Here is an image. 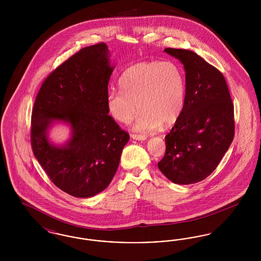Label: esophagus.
Segmentation results:
<instances>
[{
	"mask_svg": "<svg viewBox=\"0 0 261 261\" xmlns=\"http://www.w3.org/2000/svg\"><path fill=\"white\" fill-rule=\"evenodd\" d=\"M131 137H132V139L137 140V141H145L147 139V136H145V135H138V134H132Z\"/></svg>",
	"mask_w": 261,
	"mask_h": 261,
	"instance_id": "obj_1",
	"label": "esophagus"
}]
</instances>
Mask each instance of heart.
I'll list each match as a JSON object with an SVG mask.
<instances>
[{
  "label": "heart",
  "instance_id": "b5f03b06",
  "mask_svg": "<svg viewBox=\"0 0 261 261\" xmlns=\"http://www.w3.org/2000/svg\"><path fill=\"white\" fill-rule=\"evenodd\" d=\"M122 90H112L107 110L120 123H129L141 111L133 129L152 132L169 127L181 116L185 105V80L180 67L172 62H138L120 79ZM138 107H136V105Z\"/></svg>",
  "mask_w": 261,
  "mask_h": 261
}]
</instances>
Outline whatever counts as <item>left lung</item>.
Wrapping results in <instances>:
<instances>
[{"mask_svg": "<svg viewBox=\"0 0 261 261\" xmlns=\"http://www.w3.org/2000/svg\"><path fill=\"white\" fill-rule=\"evenodd\" d=\"M183 63L185 105L165 136V154L158 163L175 184L190 185L210 176L228 150L235 134L234 106L223 74L196 53L166 48Z\"/></svg>", "mask_w": 261, "mask_h": 261, "instance_id": "1", "label": "left lung"}]
</instances>
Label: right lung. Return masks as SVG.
<instances>
[{"label":"right lung","instance_id":"right-lung-1","mask_svg":"<svg viewBox=\"0 0 261 261\" xmlns=\"http://www.w3.org/2000/svg\"><path fill=\"white\" fill-rule=\"evenodd\" d=\"M113 68L105 43L83 48L45 79L34 102V155L51 182L76 198L93 197L110 185L129 141L107 110ZM55 121L72 128V138L62 146L47 139Z\"/></svg>","mask_w":261,"mask_h":261}]
</instances>
